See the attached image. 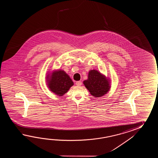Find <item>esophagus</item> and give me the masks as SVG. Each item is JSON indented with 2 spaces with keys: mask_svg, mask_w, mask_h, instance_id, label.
<instances>
[{
  "mask_svg": "<svg viewBox=\"0 0 158 158\" xmlns=\"http://www.w3.org/2000/svg\"><path fill=\"white\" fill-rule=\"evenodd\" d=\"M76 85L77 86H81V85H82V82H81V81H77V82H76Z\"/></svg>",
  "mask_w": 158,
  "mask_h": 158,
  "instance_id": "obj_1",
  "label": "esophagus"
}]
</instances>
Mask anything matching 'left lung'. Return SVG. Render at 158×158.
<instances>
[{"mask_svg": "<svg viewBox=\"0 0 158 158\" xmlns=\"http://www.w3.org/2000/svg\"><path fill=\"white\" fill-rule=\"evenodd\" d=\"M84 84L90 94L95 97L103 96L110 88L108 81L103 75L96 70L89 72L88 79L84 81Z\"/></svg>", "mask_w": 158, "mask_h": 158, "instance_id": "8db88e82", "label": "left lung"}]
</instances>
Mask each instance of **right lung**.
<instances>
[{
  "mask_svg": "<svg viewBox=\"0 0 158 158\" xmlns=\"http://www.w3.org/2000/svg\"><path fill=\"white\" fill-rule=\"evenodd\" d=\"M50 78L48 80L49 81L48 87L51 91L59 96L65 94L70 87L73 85V81L63 71L59 70L55 72Z\"/></svg>",
  "mask_w": 158,
  "mask_h": 158,
  "instance_id": "right-lung-1",
  "label": "right lung"
}]
</instances>
